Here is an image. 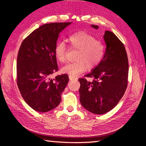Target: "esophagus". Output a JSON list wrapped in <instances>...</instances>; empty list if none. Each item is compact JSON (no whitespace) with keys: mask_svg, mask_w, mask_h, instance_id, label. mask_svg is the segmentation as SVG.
Here are the masks:
<instances>
[{"mask_svg":"<svg viewBox=\"0 0 146 146\" xmlns=\"http://www.w3.org/2000/svg\"><path fill=\"white\" fill-rule=\"evenodd\" d=\"M69 78H70V80H76V77H75V76H73L72 75H69Z\"/></svg>","mask_w":146,"mask_h":146,"instance_id":"34e87169","label":"esophagus"}]
</instances>
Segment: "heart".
Returning a JSON list of instances; mask_svg holds the SVG:
<instances>
[{
  "mask_svg": "<svg viewBox=\"0 0 146 146\" xmlns=\"http://www.w3.org/2000/svg\"><path fill=\"white\" fill-rule=\"evenodd\" d=\"M67 42L70 48L76 49L75 62L68 63L62 68V72L75 76L88 69H93L99 64L104 56L106 45L102 40L84 31L70 34ZM68 48L62 41H57L54 47V54L58 62L66 60Z\"/></svg>",
  "mask_w": 146,
  "mask_h": 146,
  "instance_id": "b5f03b06",
  "label": "heart"
}]
</instances>
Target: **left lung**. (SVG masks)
<instances>
[{"label": "left lung", "instance_id": "8db88e82", "mask_svg": "<svg viewBox=\"0 0 146 146\" xmlns=\"http://www.w3.org/2000/svg\"><path fill=\"white\" fill-rule=\"evenodd\" d=\"M104 38L107 47L102 60L85 78L78 79L81 104L97 115L105 114L117 105L128 82L129 63L124 45L111 31H106ZM86 78L94 80L90 82Z\"/></svg>", "mask_w": 146, "mask_h": 146}]
</instances>
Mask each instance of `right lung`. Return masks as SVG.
Wrapping results in <instances>:
<instances>
[{
    "label": "right lung",
    "instance_id": "1",
    "mask_svg": "<svg viewBox=\"0 0 146 146\" xmlns=\"http://www.w3.org/2000/svg\"><path fill=\"white\" fill-rule=\"evenodd\" d=\"M71 23L46 24L24 38L17 60V83L24 101L38 112L57 107L69 81L67 74L51 75L58 71L54 47L58 35Z\"/></svg>",
    "mask_w": 146,
    "mask_h": 146
}]
</instances>
